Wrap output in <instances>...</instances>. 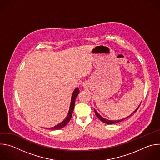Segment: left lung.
<instances>
[{
    "instance_id": "8db88e82",
    "label": "left lung",
    "mask_w": 160,
    "mask_h": 160,
    "mask_svg": "<svg viewBox=\"0 0 160 160\" xmlns=\"http://www.w3.org/2000/svg\"><path fill=\"white\" fill-rule=\"evenodd\" d=\"M140 104H141V103H140ZM139 106H140V105L138 106V107L137 108V109L133 112V113H134L136 111H137V110L139 109ZM94 111H95V115H96V116L101 121H102L103 122H104V123H105V124H116V123H118V122H121V121H124V119H127V118H128L129 117H130L133 113H132L130 116H128L127 118H124V119H121V120H118V121H112V120H108V119H105V118H103L102 116H101L97 111H96V110L95 109H94Z\"/></svg>"
}]
</instances>
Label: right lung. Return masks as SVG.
<instances>
[{
	"label": "right lung",
	"mask_w": 160,
	"mask_h": 160,
	"mask_svg": "<svg viewBox=\"0 0 160 160\" xmlns=\"http://www.w3.org/2000/svg\"><path fill=\"white\" fill-rule=\"evenodd\" d=\"M79 89L78 88H76L75 89V90L73 91V93H72V98H71V103H70V109H69V111L68 113V115L67 116L66 118L60 124H58L57 125L55 126L54 127L51 128L50 129H60L63 128V127H65L68 123V122L70 121L72 116V114H73V111L74 109V107H75V98L77 97V95L79 93ZM49 129V128H48Z\"/></svg>",
	"instance_id": "add662e5"
}]
</instances>
